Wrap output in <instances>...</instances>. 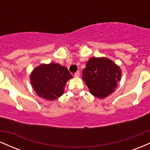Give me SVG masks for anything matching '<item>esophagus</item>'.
Returning a JSON list of instances; mask_svg holds the SVG:
<instances>
[{
    "mask_svg": "<svg viewBox=\"0 0 150 150\" xmlns=\"http://www.w3.org/2000/svg\"><path fill=\"white\" fill-rule=\"evenodd\" d=\"M74 76L76 77H77L80 76V72H79V71H77L76 73H75V74H74Z\"/></svg>",
    "mask_w": 150,
    "mask_h": 150,
    "instance_id": "obj_1",
    "label": "esophagus"
}]
</instances>
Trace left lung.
Listing matches in <instances>:
<instances>
[{
  "mask_svg": "<svg viewBox=\"0 0 150 150\" xmlns=\"http://www.w3.org/2000/svg\"><path fill=\"white\" fill-rule=\"evenodd\" d=\"M121 72L118 65L106 58H92L82 70V78L94 97L105 98L117 87Z\"/></svg>",
  "mask_w": 150,
  "mask_h": 150,
  "instance_id": "1",
  "label": "left lung"
}]
</instances>
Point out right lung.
<instances>
[{"mask_svg":"<svg viewBox=\"0 0 150 150\" xmlns=\"http://www.w3.org/2000/svg\"><path fill=\"white\" fill-rule=\"evenodd\" d=\"M72 77L68 68L53 63L35 68L31 74L30 81L39 97L54 100L63 94L65 83Z\"/></svg>","mask_w":150,"mask_h":150,"instance_id":"1","label":"right lung"}]
</instances>
